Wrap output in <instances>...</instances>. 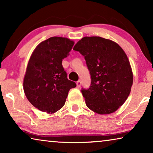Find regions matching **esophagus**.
I'll use <instances>...</instances> for the list:
<instances>
[{"mask_svg":"<svg viewBox=\"0 0 153 153\" xmlns=\"http://www.w3.org/2000/svg\"><path fill=\"white\" fill-rule=\"evenodd\" d=\"M81 85V81L79 80V81H76V86H77V88H80Z\"/></svg>","mask_w":153,"mask_h":153,"instance_id":"esophagus-1","label":"esophagus"}]
</instances>
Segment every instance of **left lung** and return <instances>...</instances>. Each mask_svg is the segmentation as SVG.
<instances>
[{"instance_id":"8db88e82","label":"left lung","mask_w":153,"mask_h":153,"mask_svg":"<svg viewBox=\"0 0 153 153\" xmlns=\"http://www.w3.org/2000/svg\"><path fill=\"white\" fill-rule=\"evenodd\" d=\"M84 56L91 74L89 88L81 90L85 104L99 114L116 111L124 104L133 83L132 71L118 44L101 37H84L74 47Z\"/></svg>"}]
</instances>
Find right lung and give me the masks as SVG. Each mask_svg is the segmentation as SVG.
<instances>
[{
    "instance_id": "1",
    "label": "right lung",
    "mask_w": 153,
    "mask_h": 153,
    "mask_svg": "<svg viewBox=\"0 0 153 153\" xmlns=\"http://www.w3.org/2000/svg\"><path fill=\"white\" fill-rule=\"evenodd\" d=\"M74 42L52 37L35 48L27 66L24 90L28 101L42 111L53 114L65 103L68 92L76 84L67 78L62 59L70 55Z\"/></svg>"
}]
</instances>
